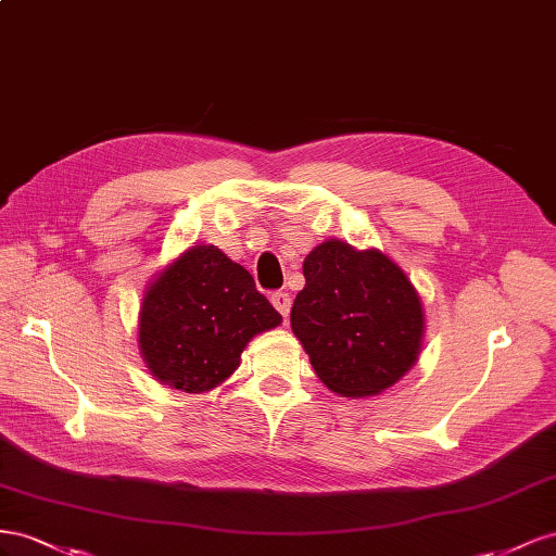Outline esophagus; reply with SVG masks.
Returning a JSON list of instances; mask_svg holds the SVG:
<instances>
[{
	"mask_svg": "<svg viewBox=\"0 0 556 556\" xmlns=\"http://www.w3.org/2000/svg\"><path fill=\"white\" fill-rule=\"evenodd\" d=\"M273 305H275V309L283 316V319H289V312H291V295L289 293H281V291H277V293H273Z\"/></svg>",
	"mask_w": 556,
	"mask_h": 556,
	"instance_id": "obj_1",
	"label": "esophagus"
}]
</instances>
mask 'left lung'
I'll return each instance as SVG.
<instances>
[{
    "label": "left lung",
    "mask_w": 556,
    "mask_h": 556,
    "mask_svg": "<svg viewBox=\"0 0 556 556\" xmlns=\"http://www.w3.org/2000/svg\"><path fill=\"white\" fill-rule=\"evenodd\" d=\"M303 275L305 289L295 295L291 328L332 393L379 395L417 366L424 305L387 253L332 237L307 253Z\"/></svg>",
    "instance_id": "obj_1"
}]
</instances>
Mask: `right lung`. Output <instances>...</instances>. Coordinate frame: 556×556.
Listing matches in <instances>:
<instances>
[{"label":"right lung","instance_id":"add662e5","mask_svg":"<svg viewBox=\"0 0 556 556\" xmlns=\"http://www.w3.org/2000/svg\"><path fill=\"white\" fill-rule=\"evenodd\" d=\"M279 324L240 263L214 244H193L147 283L137 342L157 382L207 393L240 368L253 338Z\"/></svg>","mask_w":556,"mask_h":556}]
</instances>
